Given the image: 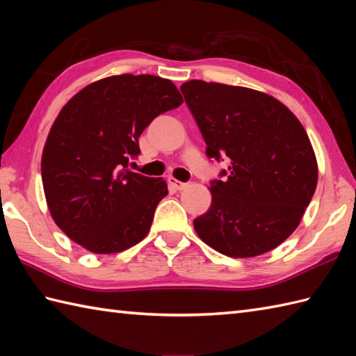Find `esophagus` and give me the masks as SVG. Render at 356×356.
<instances>
[{"label": "esophagus", "instance_id": "esophagus-1", "mask_svg": "<svg viewBox=\"0 0 356 356\" xmlns=\"http://www.w3.org/2000/svg\"><path fill=\"white\" fill-rule=\"evenodd\" d=\"M168 183L175 188V191H184V188L187 187V183H181V181H178V179H175L173 177H169L168 178Z\"/></svg>", "mask_w": 356, "mask_h": 356}]
</instances>
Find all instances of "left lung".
<instances>
[{
	"mask_svg": "<svg viewBox=\"0 0 356 356\" xmlns=\"http://www.w3.org/2000/svg\"><path fill=\"white\" fill-rule=\"evenodd\" d=\"M186 104L207 155L230 158L224 181H211V205L193 220L200 238L228 257L274 250L298 227L318 179L309 137L289 109L245 86L188 81Z\"/></svg>",
	"mask_w": 356,
	"mask_h": 356,
	"instance_id": "obj_1",
	"label": "left lung"
}]
</instances>
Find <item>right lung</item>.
Here are the masks:
<instances>
[{
    "label": "right lung",
    "mask_w": 356,
    "mask_h": 356,
    "mask_svg": "<svg viewBox=\"0 0 356 356\" xmlns=\"http://www.w3.org/2000/svg\"><path fill=\"white\" fill-rule=\"evenodd\" d=\"M181 104L169 79L120 74L85 86L60 109L41 173L50 215L71 241L113 254L146 238L168 184L128 164L140 154L146 126Z\"/></svg>",
    "instance_id": "add662e5"
}]
</instances>
